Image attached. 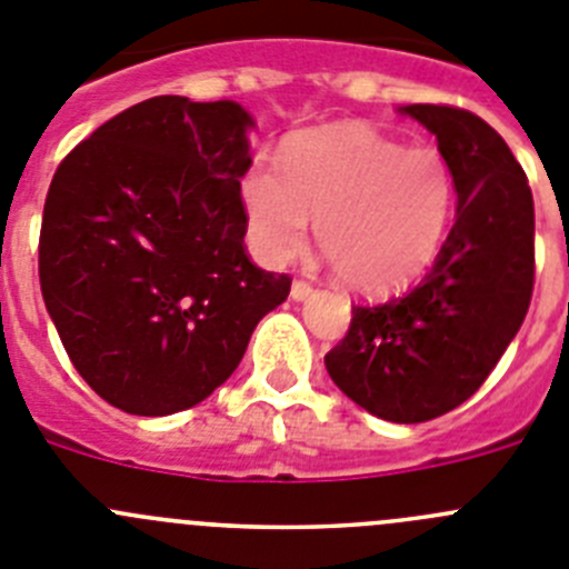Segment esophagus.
<instances>
[{
    "instance_id": "1",
    "label": "esophagus",
    "mask_w": 569,
    "mask_h": 569,
    "mask_svg": "<svg viewBox=\"0 0 569 569\" xmlns=\"http://www.w3.org/2000/svg\"><path fill=\"white\" fill-rule=\"evenodd\" d=\"M312 296V288L307 281H293V288H290V299L293 301H307Z\"/></svg>"
}]
</instances>
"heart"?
I'll return each instance as SVG.
<instances>
[{
	"instance_id": "obj_1",
	"label": "heart",
	"mask_w": 569,
	"mask_h": 569,
	"mask_svg": "<svg viewBox=\"0 0 569 569\" xmlns=\"http://www.w3.org/2000/svg\"><path fill=\"white\" fill-rule=\"evenodd\" d=\"M248 242L262 262L288 264L316 242L338 279L392 293L431 268L451 228L457 182L437 146H403L369 127L296 134L281 169L257 160L239 182Z\"/></svg>"
}]
</instances>
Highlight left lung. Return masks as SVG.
Instances as JSON below:
<instances>
[{"label":"left lung","instance_id":"1","mask_svg":"<svg viewBox=\"0 0 569 569\" xmlns=\"http://www.w3.org/2000/svg\"><path fill=\"white\" fill-rule=\"evenodd\" d=\"M437 138L457 182V217L417 288L352 307L325 356L332 383L392 423H423L477 392L525 321L533 293V194L502 138L473 112L398 107Z\"/></svg>","mask_w":569,"mask_h":569}]
</instances>
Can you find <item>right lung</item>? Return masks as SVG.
<instances>
[{"label":"right lung","mask_w":569,"mask_h":569,"mask_svg":"<svg viewBox=\"0 0 569 569\" xmlns=\"http://www.w3.org/2000/svg\"><path fill=\"white\" fill-rule=\"evenodd\" d=\"M257 121L237 101L158 96L114 114L56 171L39 279L72 367L140 417L222 387L290 279L244 253L239 180Z\"/></svg>","instance_id":"1"}]
</instances>
